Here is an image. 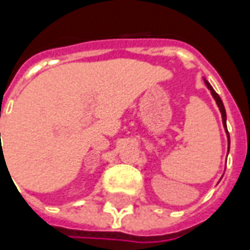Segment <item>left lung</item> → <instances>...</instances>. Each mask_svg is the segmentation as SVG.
<instances>
[{"mask_svg": "<svg viewBox=\"0 0 250 250\" xmlns=\"http://www.w3.org/2000/svg\"><path fill=\"white\" fill-rule=\"evenodd\" d=\"M205 83L207 84V89L211 91V94H213V97H214V100H216L217 105H218V108H220V111H221L223 124H224V126H226V129H227V114H226V108H224V104H223V101H221V99H220V96H218L216 91H214V89L211 87V84L207 82V81H205ZM228 143H229V135H228ZM228 150H229V145H228Z\"/></svg>", "mask_w": 250, "mask_h": 250, "instance_id": "8db88e82", "label": "left lung"}]
</instances>
